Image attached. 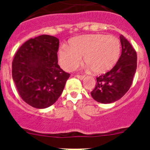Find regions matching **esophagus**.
<instances>
[{
	"label": "esophagus",
	"mask_w": 150,
	"mask_h": 150,
	"mask_svg": "<svg viewBox=\"0 0 150 150\" xmlns=\"http://www.w3.org/2000/svg\"><path fill=\"white\" fill-rule=\"evenodd\" d=\"M75 76H76V77H77L78 79H83L85 77V76H83V75H76Z\"/></svg>",
	"instance_id": "obj_1"
}]
</instances>
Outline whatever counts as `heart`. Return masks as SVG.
<instances>
[{
	"mask_svg": "<svg viewBox=\"0 0 150 150\" xmlns=\"http://www.w3.org/2000/svg\"><path fill=\"white\" fill-rule=\"evenodd\" d=\"M120 54V40L114 36L102 34H86L74 38L69 46H62L59 50V60L65 71H72L85 64L95 74H102L114 67Z\"/></svg>",
	"mask_w": 150,
	"mask_h": 150,
	"instance_id": "1",
	"label": "heart"
}]
</instances>
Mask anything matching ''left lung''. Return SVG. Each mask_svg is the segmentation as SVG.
<instances>
[{"mask_svg":"<svg viewBox=\"0 0 150 150\" xmlns=\"http://www.w3.org/2000/svg\"><path fill=\"white\" fill-rule=\"evenodd\" d=\"M122 54L110 71L97 77L91 97L101 104H110L120 100L129 90L137 69V53L131 43L120 36Z\"/></svg>","mask_w":150,"mask_h":150,"instance_id":"1","label":"left lung"}]
</instances>
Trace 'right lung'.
Here are the masks:
<instances>
[{
  "label": "right lung",
  "mask_w": 150,
  "mask_h": 150,
  "mask_svg": "<svg viewBox=\"0 0 150 150\" xmlns=\"http://www.w3.org/2000/svg\"><path fill=\"white\" fill-rule=\"evenodd\" d=\"M59 40L38 36L23 43L12 63V76L22 100L37 109L55 103L70 74L58 64Z\"/></svg>",
  "instance_id": "right-lung-1"
}]
</instances>
